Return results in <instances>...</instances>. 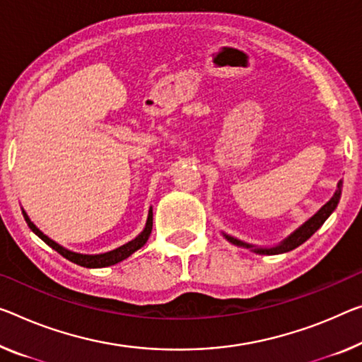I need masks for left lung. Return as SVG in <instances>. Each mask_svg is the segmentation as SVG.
I'll return each mask as SVG.
<instances>
[{
	"mask_svg": "<svg viewBox=\"0 0 362 362\" xmlns=\"http://www.w3.org/2000/svg\"><path fill=\"white\" fill-rule=\"evenodd\" d=\"M341 189H343V181H338L337 191H335V194H333L329 202H327L325 205H322V207L319 209V212L314 214L308 221H304V223L299 228H296L291 235H288L285 239H283V241L275 244V246H254V244L244 243V241H241V239L226 235V233H223V236L226 241L235 244V246L246 247V249H249V251H252L255 254L275 255V254L290 252V251H293V249H296L298 246H301L303 243L308 241V239L313 236L322 225L325 223V220L329 218L333 212H335L337 205H338V202H340V197H341Z\"/></svg>",
	"mask_w": 362,
	"mask_h": 362,
	"instance_id": "8db88e82",
	"label": "left lung"
}]
</instances>
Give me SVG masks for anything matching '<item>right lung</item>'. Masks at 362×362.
Returning a JSON list of instances; mask_svg holds the SVG:
<instances>
[{"mask_svg":"<svg viewBox=\"0 0 362 362\" xmlns=\"http://www.w3.org/2000/svg\"><path fill=\"white\" fill-rule=\"evenodd\" d=\"M22 215H24V218L27 221V225H29L30 230L35 233V235L42 239V241H45L49 247L54 249L58 254L63 255L64 259L71 260V262H74L81 267H87V269H103V267H110V265H115L121 262V260H124L129 257L131 254H134L137 249H141L144 244L147 243V239L150 236V233H152V225H153V212H152V207L148 209V215H147V221H146V226H144V230L139 233V235L132 239V241L123 244V246L113 249V251H108V252H102V254H81V252H74V251H69V249H66L58 244L57 241H53L52 238H48L47 235H43V233L38 230V228L33 225V221L29 218V215L25 214V210L22 209Z\"/></svg>","mask_w":362,"mask_h":362,"instance_id":"1","label":"right lung"}]
</instances>
